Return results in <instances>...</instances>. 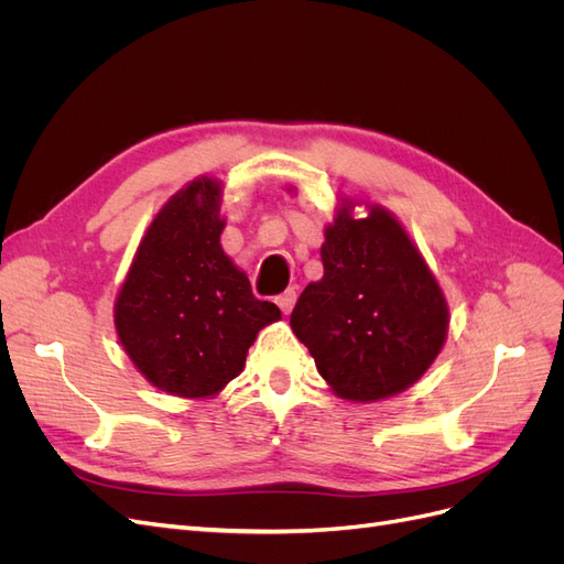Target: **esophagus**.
Wrapping results in <instances>:
<instances>
[{
	"mask_svg": "<svg viewBox=\"0 0 564 564\" xmlns=\"http://www.w3.org/2000/svg\"><path fill=\"white\" fill-rule=\"evenodd\" d=\"M275 303L280 305V311L284 313V315H289L294 311V303H296V289L292 286V289H286V292H282L278 299H275Z\"/></svg>",
	"mask_w": 564,
	"mask_h": 564,
	"instance_id": "34e87169",
	"label": "esophagus"
}]
</instances>
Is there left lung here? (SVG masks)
<instances>
[{
	"label": "left lung",
	"instance_id": "obj_1",
	"mask_svg": "<svg viewBox=\"0 0 564 564\" xmlns=\"http://www.w3.org/2000/svg\"><path fill=\"white\" fill-rule=\"evenodd\" d=\"M350 204L324 230V275L303 289L292 329L338 398L373 402L423 377L445 344L449 311L392 214L371 207L352 218Z\"/></svg>",
	"mask_w": 564,
	"mask_h": 564
}]
</instances>
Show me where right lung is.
<instances>
[{
    "label": "right lung",
    "mask_w": 564,
    "mask_h": 564,
    "mask_svg": "<svg viewBox=\"0 0 564 564\" xmlns=\"http://www.w3.org/2000/svg\"><path fill=\"white\" fill-rule=\"evenodd\" d=\"M220 185L202 176L169 199L141 240L115 303V327L143 377L178 398H209L245 369L265 324L259 301L220 249Z\"/></svg>",
    "instance_id": "add662e5"
}]
</instances>
